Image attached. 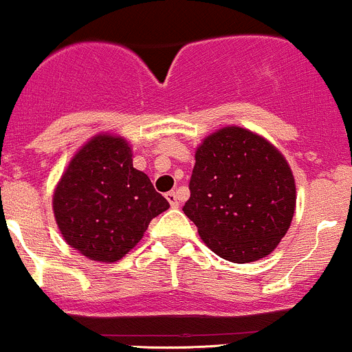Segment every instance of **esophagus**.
Segmentation results:
<instances>
[{"instance_id": "esophagus-1", "label": "esophagus", "mask_w": 352, "mask_h": 352, "mask_svg": "<svg viewBox=\"0 0 352 352\" xmlns=\"http://www.w3.org/2000/svg\"><path fill=\"white\" fill-rule=\"evenodd\" d=\"M166 198H168L169 205H171L173 208H177V207H179V200H177L176 191H169V193H166Z\"/></svg>"}]
</instances>
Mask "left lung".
<instances>
[{
	"mask_svg": "<svg viewBox=\"0 0 352 352\" xmlns=\"http://www.w3.org/2000/svg\"><path fill=\"white\" fill-rule=\"evenodd\" d=\"M294 210L291 166L267 138L232 124L201 140L183 212L215 255L234 263L265 258Z\"/></svg>",
	"mask_w": 352,
	"mask_h": 352,
	"instance_id": "left-lung-1",
	"label": "left lung"
}]
</instances>
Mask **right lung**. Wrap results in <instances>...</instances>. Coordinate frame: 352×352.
<instances>
[{"mask_svg":"<svg viewBox=\"0 0 352 352\" xmlns=\"http://www.w3.org/2000/svg\"><path fill=\"white\" fill-rule=\"evenodd\" d=\"M131 157L126 138L97 133L75 152L54 188L53 212L63 239L94 262L123 258L152 219L169 208Z\"/></svg>","mask_w":352,"mask_h":352,"instance_id":"right-lung-1","label":"right lung"}]
</instances>
